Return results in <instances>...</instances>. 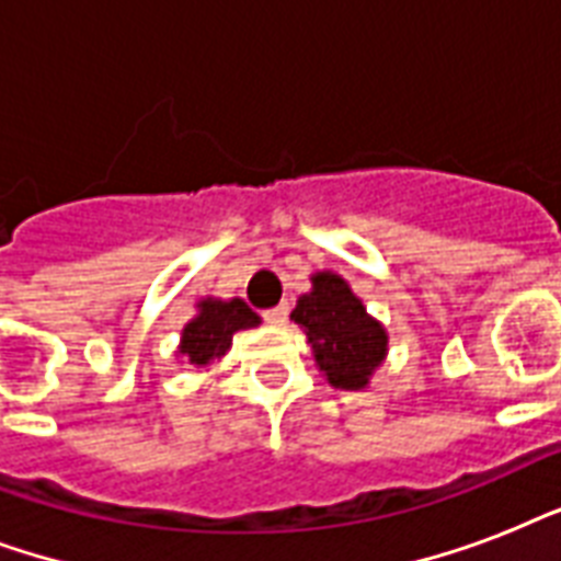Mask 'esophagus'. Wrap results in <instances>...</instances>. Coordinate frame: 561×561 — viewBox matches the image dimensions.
I'll list each match as a JSON object with an SVG mask.
<instances>
[{
  "mask_svg": "<svg viewBox=\"0 0 561 561\" xmlns=\"http://www.w3.org/2000/svg\"><path fill=\"white\" fill-rule=\"evenodd\" d=\"M288 302H282V306H276V308H271V311H264V320H267V323L271 325H285L288 323Z\"/></svg>",
  "mask_w": 561,
  "mask_h": 561,
  "instance_id": "1",
  "label": "esophagus"
}]
</instances>
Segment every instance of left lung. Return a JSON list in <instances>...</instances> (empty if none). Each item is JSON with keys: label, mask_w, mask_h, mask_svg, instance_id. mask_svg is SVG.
Masks as SVG:
<instances>
[{"label": "left lung", "mask_w": 561, "mask_h": 561, "mask_svg": "<svg viewBox=\"0 0 561 561\" xmlns=\"http://www.w3.org/2000/svg\"><path fill=\"white\" fill-rule=\"evenodd\" d=\"M290 320L306 332L317 367L337 390H364L387 355L383 325L332 271L311 276V290L297 299Z\"/></svg>", "instance_id": "8db88e82"}]
</instances>
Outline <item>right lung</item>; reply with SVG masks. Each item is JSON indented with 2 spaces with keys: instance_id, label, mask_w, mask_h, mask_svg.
Masks as SVG:
<instances>
[{
  "instance_id": "obj_1",
  "label": "right lung",
  "mask_w": 561,
  "mask_h": 561,
  "mask_svg": "<svg viewBox=\"0 0 561 561\" xmlns=\"http://www.w3.org/2000/svg\"><path fill=\"white\" fill-rule=\"evenodd\" d=\"M259 323L262 317L255 314L244 299H201L197 314L188 320L180 337V358H186L194 367H206L227 355L232 346V334Z\"/></svg>"
}]
</instances>
